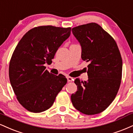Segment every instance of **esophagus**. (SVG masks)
Returning a JSON list of instances; mask_svg holds the SVG:
<instances>
[{
    "label": "esophagus",
    "instance_id": "1",
    "mask_svg": "<svg viewBox=\"0 0 133 133\" xmlns=\"http://www.w3.org/2000/svg\"><path fill=\"white\" fill-rule=\"evenodd\" d=\"M67 79H68V82H72L74 81V79L72 77H67Z\"/></svg>",
    "mask_w": 133,
    "mask_h": 133
}]
</instances>
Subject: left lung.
Masks as SVG:
<instances>
[{
    "mask_svg": "<svg viewBox=\"0 0 133 133\" xmlns=\"http://www.w3.org/2000/svg\"><path fill=\"white\" fill-rule=\"evenodd\" d=\"M82 48L81 57L89 62L87 81H74L77 90L71 95L73 106L88 115L98 114L111 103L122 76V59L115 39L100 25L90 23L72 29Z\"/></svg>",
    "mask_w": 133,
    "mask_h": 133,
    "instance_id": "obj_1",
    "label": "left lung"
}]
</instances>
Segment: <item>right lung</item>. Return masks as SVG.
<instances>
[{"label": "right lung", "instance_id": "obj_1", "mask_svg": "<svg viewBox=\"0 0 133 133\" xmlns=\"http://www.w3.org/2000/svg\"><path fill=\"white\" fill-rule=\"evenodd\" d=\"M71 28L51 25L32 28L16 46L9 65V78L17 98L25 109L40 113L49 109L66 84L64 76L49 73L59 48L71 35Z\"/></svg>", "mask_w": 133, "mask_h": 133}]
</instances>
